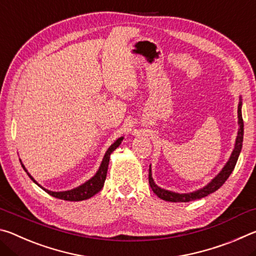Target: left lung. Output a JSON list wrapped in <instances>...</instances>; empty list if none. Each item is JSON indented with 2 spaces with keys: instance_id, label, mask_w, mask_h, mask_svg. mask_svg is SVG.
I'll list each match as a JSON object with an SVG mask.
<instances>
[{
  "instance_id": "1",
  "label": "left lung",
  "mask_w": 256,
  "mask_h": 256,
  "mask_svg": "<svg viewBox=\"0 0 256 256\" xmlns=\"http://www.w3.org/2000/svg\"><path fill=\"white\" fill-rule=\"evenodd\" d=\"M238 124H240V130H238V136L236 138L235 148H234V151L230 156V158L228 160V162L226 164V166L224 167V170L219 172L218 176H216L209 184L201 190H196V192L193 193H188V194H178V193L170 192V190H164L154 184L152 176H151V168H149V184L154 192L157 194V196L162 198L164 201H170V202H190V201H194V200H198V198H202L206 196H209V194L216 192V190L222 188L224 182L228 180V177L230 176L234 168H235L238 157H240V150H242V136H244V122H242V102H240V104H238Z\"/></svg>"
}]
</instances>
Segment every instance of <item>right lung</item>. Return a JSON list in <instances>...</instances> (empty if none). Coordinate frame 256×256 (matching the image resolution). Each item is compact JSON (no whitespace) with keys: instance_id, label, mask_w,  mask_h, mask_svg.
Returning <instances> with one entry per match:
<instances>
[{"instance_id":"add662e5","label":"right lung","mask_w":256,"mask_h":256,"mask_svg":"<svg viewBox=\"0 0 256 256\" xmlns=\"http://www.w3.org/2000/svg\"><path fill=\"white\" fill-rule=\"evenodd\" d=\"M122 140H123V138H118V140H116L114 144H112L110 146V148H108V150L106 151V154H105V157H104V159H102V162L100 164V167H99V170L97 172V174L94 175L92 180L86 182L84 184L78 186L76 188H73V190H64V192H52V190H46L44 188H42L40 185V186L45 190V192L48 193L50 196L60 198V200H66V201H82V200H86V198L94 196V194L98 193L99 190L102 188L104 183H105V180H106L110 154L120 144ZM22 167H24V170H26L24 164H22ZM26 172H27V170H26ZM29 177L34 182V183H36V180H34L32 176L29 175Z\"/></svg>"}]
</instances>
